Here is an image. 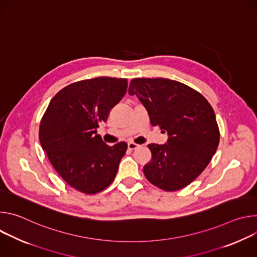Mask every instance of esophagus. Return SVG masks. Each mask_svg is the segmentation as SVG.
I'll use <instances>...</instances> for the list:
<instances>
[{
    "mask_svg": "<svg viewBox=\"0 0 257 257\" xmlns=\"http://www.w3.org/2000/svg\"><path fill=\"white\" fill-rule=\"evenodd\" d=\"M137 148H139L138 144H136V143H134V142H129V143H128V149H129V150L133 151V150H136Z\"/></svg>",
    "mask_w": 257,
    "mask_h": 257,
    "instance_id": "obj_1",
    "label": "esophagus"
}]
</instances>
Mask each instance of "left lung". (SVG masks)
Listing matches in <instances>:
<instances>
[{
  "label": "left lung",
  "instance_id": "8db88e82",
  "mask_svg": "<svg viewBox=\"0 0 257 257\" xmlns=\"http://www.w3.org/2000/svg\"><path fill=\"white\" fill-rule=\"evenodd\" d=\"M128 92L143 103L151 124L169 135L166 144L148 145L152 160L143 167L145 178L165 191L186 187L207 167L219 142L210 103L188 85L166 78H134Z\"/></svg>",
  "mask_w": 257,
  "mask_h": 257
}]
</instances>
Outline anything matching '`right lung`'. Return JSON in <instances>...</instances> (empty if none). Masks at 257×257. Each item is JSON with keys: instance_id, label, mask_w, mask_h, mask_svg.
Returning a JSON list of instances; mask_svg holds the SVG:
<instances>
[{"instance_id": "add662e5", "label": "right lung", "mask_w": 257, "mask_h": 257, "mask_svg": "<svg viewBox=\"0 0 257 257\" xmlns=\"http://www.w3.org/2000/svg\"><path fill=\"white\" fill-rule=\"evenodd\" d=\"M126 78L95 77L71 83L50 101L40 124V141L53 168L68 185L95 194L112 184L127 143L109 146L96 129L127 90Z\"/></svg>"}]
</instances>
